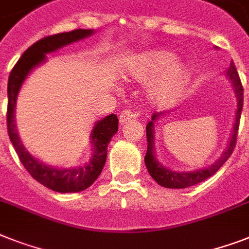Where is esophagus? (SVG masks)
<instances>
[{"label": "esophagus", "instance_id": "obj_1", "mask_svg": "<svg viewBox=\"0 0 249 249\" xmlns=\"http://www.w3.org/2000/svg\"><path fill=\"white\" fill-rule=\"evenodd\" d=\"M138 118V114L137 112H133L131 110H124L119 116V120H120L121 124H125L128 123L129 120H133V119Z\"/></svg>", "mask_w": 249, "mask_h": 249}]
</instances>
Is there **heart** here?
<instances>
[{
	"instance_id": "heart-1",
	"label": "heart",
	"mask_w": 249,
	"mask_h": 249,
	"mask_svg": "<svg viewBox=\"0 0 249 249\" xmlns=\"http://www.w3.org/2000/svg\"><path fill=\"white\" fill-rule=\"evenodd\" d=\"M129 76L139 82L159 78L149 90V98L156 105H167L177 100L189 79L185 65L175 62V56L166 51H151L139 56L129 69Z\"/></svg>"
}]
</instances>
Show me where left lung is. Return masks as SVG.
I'll use <instances>...</instances> for the list:
<instances>
[{
  "mask_svg": "<svg viewBox=\"0 0 249 249\" xmlns=\"http://www.w3.org/2000/svg\"><path fill=\"white\" fill-rule=\"evenodd\" d=\"M228 76L231 79L233 82V86L235 88L236 93V100H238V110H236L235 115V123H234L233 128V134H231V138H230V142L228 144V148L224 152V155L220 157V160H217L213 165H211L210 167H206L203 170H198L195 173H177V171H171L166 167H163L161 163L159 162L155 157V145H153V134H155V130H153V123L162 116L163 112H157V114L152 115V120L149 121L147 126H145V131H147V153H145L144 162L145 166H147V170H148L149 175L160 184L165 188H177V189H181V188H188L192 187V185H196V184L201 183V181L209 179L210 177H212L213 174L217 173L220 167L223 166L224 163L228 161L231 153H233L234 148H235L236 144V137H238V129H239V121H240V114H242V108H243V86H242V82H240V78L238 75V71H236V68L234 65L233 60L230 62V68L228 69L226 71Z\"/></svg>",
  "mask_w": 249,
  "mask_h": 249,
  "instance_id": "obj_1",
  "label": "left lung"
}]
</instances>
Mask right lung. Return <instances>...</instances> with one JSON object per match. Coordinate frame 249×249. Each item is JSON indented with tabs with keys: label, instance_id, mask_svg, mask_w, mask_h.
<instances>
[{
	"label": "right lung",
	"instance_id": "add662e5",
	"mask_svg": "<svg viewBox=\"0 0 249 249\" xmlns=\"http://www.w3.org/2000/svg\"><path fill=\"white\" fill-rule=\"evenodd\" d=\"M92 29H75L66 33H58L48 36L34 44H32L23 53V56L16 62L9 76L7 83V131H9L10 141L23 163L26 171L44 187L50 188L54 192L60 193H72V192H82L92 185L96 179L102 173L107 157V145L111 138L118 131L119 119L116 115L111 114L105 119L100 120L94 125L92 130V143L94 145V155L89 162L84 166L76 169H56L48 166L46 163L39 162L34 159L20 142L19 135L16 131L15 125V105L16 97L19 93L20 87L30 72V70L39 65L46 60V53L53 52L62 46L70 44L79 39L90 36Z\"/></svg>",
	"mask_w": 249,
	"mask_h": 249
}]
</instances>
